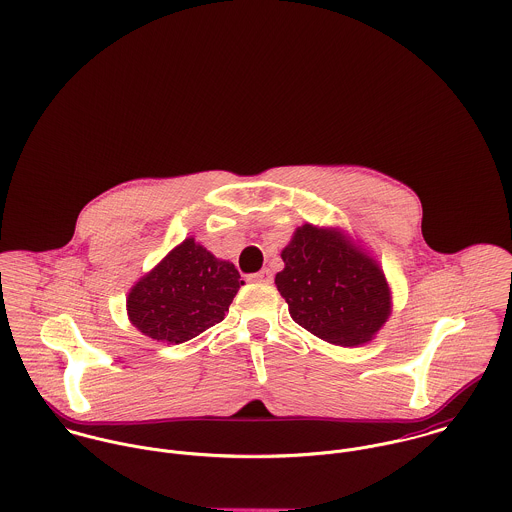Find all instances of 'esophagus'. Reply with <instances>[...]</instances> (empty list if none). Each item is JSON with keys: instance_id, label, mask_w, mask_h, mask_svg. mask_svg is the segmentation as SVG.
Returning a JSON list of instances; mask_svg holds the SVG:
<instances>
[{"instance_id": "1", "label": "esophagus", "mask_w": 512, "mask_h": 512, "mask_svg": "<svg viewBox=\"0 0 512 512\" xmlns=\"http://www.w3.org/2000/svg\"><path fill=\"white\" fill-rule=\"evenodd\" d=\"M252 280H254V282H266V284H270V282H272V272H270V270H260L258 274L252 276Z\"/></svg>"}]
</instances>
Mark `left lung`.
Returning a JSON list of instances; mask_svg holds the SVG:
<instances>
[{
  "instance_id": "left-lung-1",
  "label": "left lung",
  "mask_w": 512,
  "mask_h": 512,
  "mask_svg": "<svg viewBox=\"0 0 512 512\" xmlns=\"http://www.w3.org/2000/svg\"><path fill=\"white\" fill-rule=\"evenodd\" d=\"M276 286L297 325L319 339L355 347L372 339L390 313L384 274L335 230L303 224L284 248Z\"/></svg>"
}]
</instances>
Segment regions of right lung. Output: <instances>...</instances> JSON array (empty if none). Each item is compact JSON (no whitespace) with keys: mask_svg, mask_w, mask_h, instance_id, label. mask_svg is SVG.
Wrapping results in <instances>:
<instances>
[{"mask_svg":"<svg viewBox=\"0 0 512 512\" xmlns=\"http://www.w3.org/2000/svg\"><path fill=\"white\" fill-rule=\"evenodd\" d=\"M240 286L234 264L187 238L132 288L128 315L147 337L177 345L220 323Z\"/></svg>","mask_w":512,"mask_h":512,"instance_id":"add662e5","label":"right lung"}]
</instances>
